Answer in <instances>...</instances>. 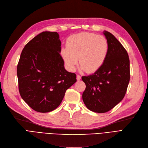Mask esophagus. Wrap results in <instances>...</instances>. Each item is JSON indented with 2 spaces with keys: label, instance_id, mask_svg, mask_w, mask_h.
Here are the masks:
<instances>
[{
  "label": "esophagus",
  "instance_id": "34e87169",
  "mask_svg": "<svg viewBox=\"0 0 148 148\" xmlns=\"http://www.w3.org/2000/svg\"><path fill=\"white\" fill-rule=\"evenodd\" d=\"M81 79V76L79 75H77V76H76V79L78 81H79Z\"/></svg>",
  "mask_w": 148,
  "mask_h": 148
}]
</instances>
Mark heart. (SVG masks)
<instances>
[{"mask_svg":"<svg viewBox=\"0 0 148 148\" xmlns=\"http://www.w3.org/2000/svg\"><path fill=\"white\" fill-rule=\"evenodd\" d=\"M67 47L61 50V56L67 68L74 71L79 62L81 70L93 73L104 63L109 51L106 38L92 33L82 32L69 37Z\"/></svg>","mask_w":148,"mask_h":148,"instance_id":"heart-1","label":"heart"}]
</instances>
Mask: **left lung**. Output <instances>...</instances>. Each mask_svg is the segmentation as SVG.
I'll list each match as a JSON object with an SVG mask.
<instances>
[{"instance_id": "1", "label": "left lung", "mask_w": 148, "mask_h": 148, "mask_svg": "<svg viewBox=\"0 0 148 148\" xmlns=\"http://www.w3.org/2000/svg\"><path fill=\"white\" fill-rule=\"evenodd\" d=\"M109 44L107 58L93 74L82 76L86 86L82 99L90 110L105 113L114 108L125 97L130 80L127 52L113 34L104 31Z\"/></svg>"}]
</instances>
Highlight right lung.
Returning <instances> with one entry per match:
<instances>
[{"label":"right lung","instance_id":"add662e5","mask_svg":"<svg viewBox=\"0 0 148 148\" xmlns=\"http://www.w3.org/2000/svg\"><path fill=\"white\" fill-rule=\"evenodd\" d=\"M57 32H43L22 50L17 75L22 98L38 112L56 109L76 75L67 72L60 55L61 42Z\"/></svg>","mask_w":148,"mask_h":148}]
</instances>
